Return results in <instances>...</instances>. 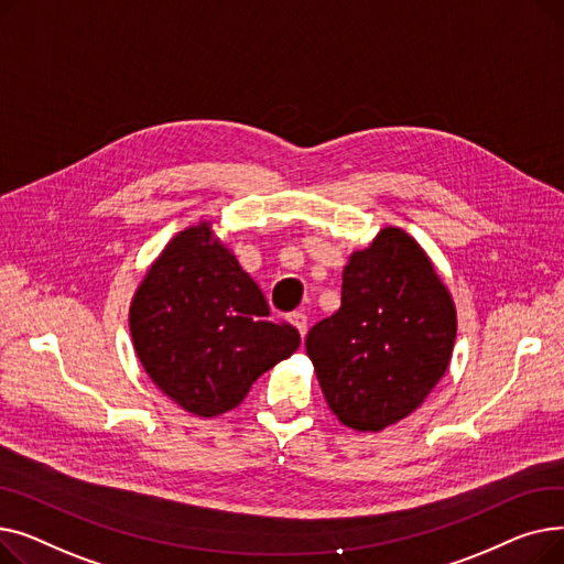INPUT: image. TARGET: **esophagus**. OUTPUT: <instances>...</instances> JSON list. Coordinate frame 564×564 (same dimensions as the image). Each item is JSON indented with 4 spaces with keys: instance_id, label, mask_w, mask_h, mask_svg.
<instances>
[{
    "instance_id": "1",
    "label": "esophagus",
    "mask_w": 564,
    "mask_h": 564,
    "mask_svg": "<svg viewBox=\"0 0 564 564\" xmlns=\"http://www.w3.org/2000/svg\"><path fill=\"white\" fill-rule=\"evenodd\" d=\"M288 319H290L292 327L300 332V336L304 338V336H306V329H308V317H306L302 311H294V313L288 315Z\"/></svg>"
}]
</instances>
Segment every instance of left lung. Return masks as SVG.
Wrapping results in <instances>:
<instances>
[{"label":"left lung","instance_id":"left-lung-1","mask_svg":"<svg viewBox=\"0 0 564 564\" xmlns=\"http://www.w3.org/2000/svg\"><path fill=\"white\" fill-rule=\"evenodd\" d=\"M455 336V302L434 262L409 232L387 226L349 253L340 308L308 332L306 354L336 419L381 432L425 402Z\"/></svg>","mask_w":564,"mask_h":564}]
</instances>
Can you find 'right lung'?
<instances>
[{"instance_id":"right-lung-1","label":"right lung","mask_w":564,"mask_h":564,"mask_svg":"<svg viewBox=\"0 0 564 564\" xmlns=\"http://www.w3.org/2000/svg\"><path fill=\"white\" fill-rule=\"evenodd\" d=\"M128 319L145 375L196 419L240 406L251 383L300 347V332L270 319L258 283L207 219L171 237Z\"/></svg>"}]
</instances>
